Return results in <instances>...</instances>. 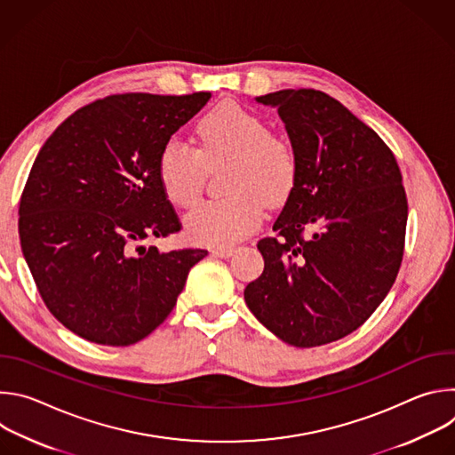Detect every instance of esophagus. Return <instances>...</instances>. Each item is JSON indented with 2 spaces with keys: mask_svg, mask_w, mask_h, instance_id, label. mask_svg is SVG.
Returning <instances> with one entry per match:
<instances>
[{
  "mask_svg": "<svg viewBox=\"0 0 455 455\" xmlns=\"http://www.w3.org/2000/svg\"><path fill=\"white\" fill-rule=\"evenodd\" d=\"M212 253L218 257H230L234 253V246H216Z\"/></svg>",
  "mask_w": 455,
  "mask_h": 455,
  "instance_id": "esophagus-1",
  "label": "esophagus"
}]
</instances>
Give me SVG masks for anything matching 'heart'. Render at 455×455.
Returning <instances> with one entry per match:
<instances>
[{"label":"heart","instance_id":"heart-1","mask_svg":"<svg viewBox=\"0 0 455 455\" xmlns=\"http://www.w3.org/2000/svg\"><path fill=\"white\" fill-rule=\"evenodd\" d=\"M198 151L178 139L167 140L158 156V176L167 198L188 209L200 198L205 165L228 160V196L205 202L185 218L192 241L227 246L257 228L265 205H281L290 196L299 172L297 153L261 116L237 104L209 111L198 124Z\"/></svg>","mask_w":455,"mask_h":455}]
</instances>
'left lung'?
Returning a JSON list of instances; mask_svg holds the SVG:
<instances>
[{"label": "left lung", "mask_w": 455, "mask_h": 455, "mask_svg": "<svg viewBox=\"0 0 455 455\" xmlns=\"http://www.w3.org/2000/svg\"><path fill=\"white\" fill-rule=\"evenodd\" d=\"M255 100L277 109L299 172L275 235L257 243L265 270L244 300L283 342L330 344L358 330L396 281L409 214L402 172L385 142L328 93Z\"/></svg>", "instance_id": "8db88e82"}]
</instances>
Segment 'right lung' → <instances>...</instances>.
Wrapping results in <instances>:
<instances>
[{
  "mask_svg": "<svg viewBox=\"0 0 455 455\" xmlns=\"http://www.w3.org/2000/svg\"><path fill=\"white\" fill-rule=\"evenodd\" d=\"M209 99L111 95L77 109L41 148L21 194V250L50 313L81 339L115 347L146 339L207 255L144 241L181 227L158 156Z\"/></svg>",
  "mask_w": 455,
  "mask_h": 455,
  "instance_id": "obj_1",
  "label": "right lung"
}]
</instances>
